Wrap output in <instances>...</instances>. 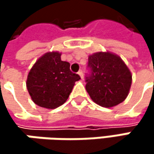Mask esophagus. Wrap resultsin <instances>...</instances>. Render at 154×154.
Listing matches in <instances>:
<instances>
[{
    "instance_id": "obj_1",
    "label": "esophagus",
    "mask_w": 154,
    "mask_h": 154,
    "mask_svg": "<svg viewBox=\"0 0 154 154\" xmlns=\"http://www.w3.org/2000/svg\"><path fill=\"white\" fill-rule=\"evenodd\" d=\"M78 75L80 76V77H81V78H83V77H84V75H83V71H82V70H79V71H78Z\"/></svg>"
}]
</instances>
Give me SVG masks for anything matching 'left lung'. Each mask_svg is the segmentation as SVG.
<instances>
[{"mask_svg": "<svg viewBox=\"0 0 154 154\" xmlns=\"http://www.w3.org/2000/svg\"><path fill=\"white\" fill-rule=\"evenodd\" d=\"M91 74L85 78V89L91 99L102 107L121 103L128 95L132 75L119 56L98 51L88 57Z\"/></svg>", "mask_w": 154, "mask_h": 154, "instance_id": "obj_1", "label": "left lung"}]
</instances>
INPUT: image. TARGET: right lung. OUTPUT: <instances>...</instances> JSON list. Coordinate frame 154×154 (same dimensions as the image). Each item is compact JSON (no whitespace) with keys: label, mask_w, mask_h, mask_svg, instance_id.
I'll list each match as a JSON object with an SVG mask.
<instances>
[{"label":"right lung","mask_w":154,"mask_h":154,"mask_svg":"<svg viewBox=\"0 0 154 154\" xmlns=\"http://www.w3.org/2000/svg\"><path fill=\"white\" fill-rule=\"evenodd\" d=\"M61 53L50 51L40 57L30 69L26 88L33 102L46 109L62 105L80 77L70 71V64L62 61Z\"/></svg>","instance_id":"obj_1"}]
</instances>
